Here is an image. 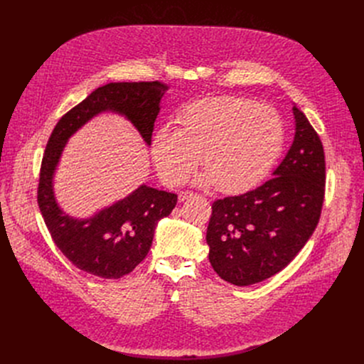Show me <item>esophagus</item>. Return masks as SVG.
<instances>
[{"label": "esophagus", "mask_w": 364, "mask_h": 364, "mask_svg": "<svg viewBox=\"0 0 364 364\" xmlns=\"http://www.w3.org/2000/svg\"><path fill=\"white\" fill-rule=\"evenodd\" d=\"M193 197H196V194L191 193V191H180L178 193V201L180 203H183V201H186L188 198H193Z\"/></svg>", "instance_id": "obj_1"}]
</instances>
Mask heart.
<instances>
[{"label":"heart","mask_w":364,"mask_h":364,"mask_svg":"<svg viewBox=\"0 0 364 364\" xmlns=\"http://www.w3.org/2000/svg\"><path fill=\"white\" fill-rule=\"evenodd\" d=\"M177 128L164 127L154 134L151 157L168 186L183 183L198 166L207 170L203 186H218L222 193L240 194L262 183L285 144V127L269 107L236 96L204 97L177 115Z\"/></svg>","instance_id":"obj_1"}]
</instances>
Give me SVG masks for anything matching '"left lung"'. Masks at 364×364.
Returning a JSON list of instances; mask_svg holds the SVG:
<instances>
[{"label":"left lung","instance_id":"left-lung-1","mask_svg":"<svg viewBox=\"0 0 364 364\" xmlns=\"http://www.w3.org/2000/svg\"><path fill=\"white\" fill-rule=\"evenodd\" d=\"M294 142L272 178L240 196L216 200L207 226L209 261L237 287L282 271L314 233L324 201L321 139L295 105Z\"/></svg>","mask_w":364,"mask_h":364}]
</instances>
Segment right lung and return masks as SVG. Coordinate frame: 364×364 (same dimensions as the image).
<instances>
[{
    "label": "right lung",
    "instance_id": "1",
    "mask_svg": "<svg viewBox=\"0 0 364 364\" xmlns=\"http://www.w3.org/2000/svg\"><path fill=\"white\" fill-rule=\"evenodd\" d=\"M167 85L161 82H118L93 90L60 118L51 132L40 168L37 201L56 246L69 261L90 275L118 279L132 272L146 256L155 226L177 204V194L141 184L131 194L86 219L62 210L53 178L69 138L102 112L125 117L151 145L154 122Z\"/></svg>",
    "mask_w": 364,
    "mask_h": 364
}]
</instances>
